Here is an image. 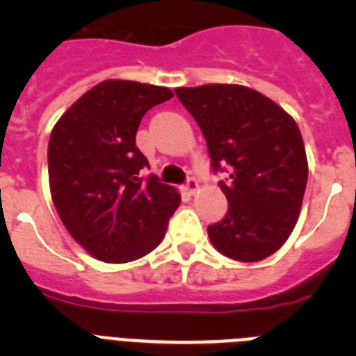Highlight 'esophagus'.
I'll return each mask as SVG.
<instances>
[{"mask_svg": "<svg viewBox=\"0 0 356 356\" xmlns=\"http://www.w3.org/2000/svg\"><path fill=\"white\" fill-rule=\"evenodd\" d=\"M185 188H187V193L191 194V196H194V194L200 191V185H197V181L194 180V178H188L187 180V185H185Z\"/></svg>", "mask_w": 356, "mask_h": 356, "instance_id": "obj_1", "label": "esophagus"}]
</instances>
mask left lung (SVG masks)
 I'll return each instance as SVG.
<instances>
[{"label":"left lung","mask_w":356,"mask_h":356,"mask_svg":"<svg viewBox=\"0 0 356 356\" xmlns=\"http://www.w3.org/2000/svg\"><path fill=\"white\" fill-rule=\"evenodd\" d=\"M205 135L213 171L228 165L221 191L228 213L209 226L212 246L237 262H259L292 234L307 187L301 131L284 108L244 85L175 89ZM222 171V169H221Z\"/></svg>","instance_id":"obj_1"}]
</instances>
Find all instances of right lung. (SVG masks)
<instances>
[{"label": "right lung", "mask_w": 356, "mask_h": 356, "mask_svg": "<svg viewBox=\"0 0 356 356\" xmlns=\"http://www.w3.org/2000/svg\"><path fill=\"white\" fill-rule=\"evenodd\" d=\"M172 90L130 80L94 85L65 110L48 144L49 191L71 237L94 259L137 260L165 237L180 193L156 176L143 181L135 146L140 119Z\"/></svg>", "instance_id": "right-lung-1"}]
</instances>
